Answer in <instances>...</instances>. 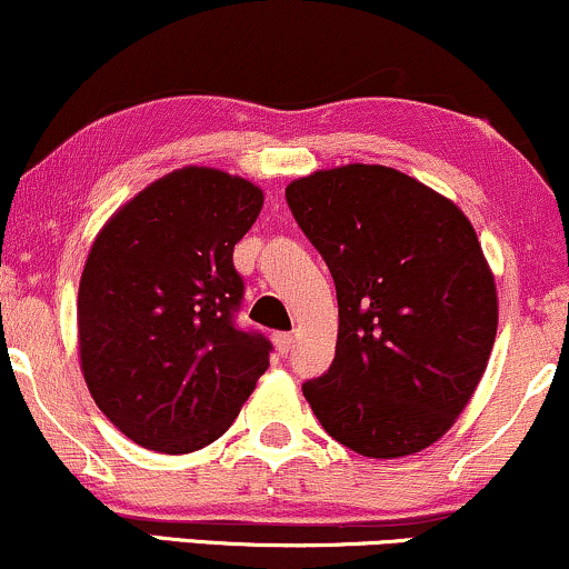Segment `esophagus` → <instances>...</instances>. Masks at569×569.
Instances as JSON below:
<instances>
[{
    "mask_svg": "<svg viewBox=\"0 0 569 569\" xmlns=\"http://www.w3.org/2000/svg\"><path fill=\"white\" fill-rule=\"evenodd\" d=\"M272 339H276V348H278L280 356H286V352L293 348V337L289 335V331H278V335Z\"/></svg>",
    "mask_w": 569,
    "mask_h": 569,
    "instance_id": "obj_1",
    "label": "esophagus"
}]
</instances>
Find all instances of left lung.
Returning <instances> with one entry per match:
<instances>
[{
    "label": "left lung",
    "instance_id": "8db88e82",
    "mask_svg": "<svg viewBox=\"0 0 569 569\" xmlns=\"http://www.w3.org/2000/svg\"><path fill=\"white\" fill-rule=\"evenodd\" d=\"M286 200L339 305L335 361L302 385L307 403L352 452H422L468 407L498 335L473 224L422 181L363 162L293 179Z\"/></svg>",
    "mask_w": 569,
    "mask_h": 569
}]
</instances>
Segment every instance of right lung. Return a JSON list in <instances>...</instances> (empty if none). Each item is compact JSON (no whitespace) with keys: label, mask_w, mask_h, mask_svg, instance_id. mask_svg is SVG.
<instances>
[{"label":"right lung","mask_w":569,"mask_h":569,"mask_svg":"<svg viewBox=\"0 0 569 569\" xmlns=\"http://www.w3.org/2000/svg\"><path fill=\"white\" fill-rule=\"evenodd\" d=\"M262 202L253 181L187 166L122 202L90 246L80 369L98 409L143 449L217 441L270 367V342L232 323L243 299L232 251Z\"/></svg>","instance_id":"obj_1"}]
</instances>
